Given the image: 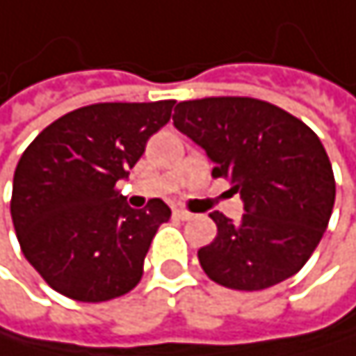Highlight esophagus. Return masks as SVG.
<instances>
[{"label": "esophagus", "mask_w": 356, "mask_h": 356, "mask_svg": "<svg viewBox=\"0 0 356 356\" xmlns=\"http://www.w3.org/2000/svg\"><path fill=\"white\" fill-rule=\"evenodd\" d=\"M175 215L179 217L181 221H190V219L194 217V213H190V211H186V209H177V211H175Z\"/></svg>", "instance_id": "esophagus-1"}]
</instances>
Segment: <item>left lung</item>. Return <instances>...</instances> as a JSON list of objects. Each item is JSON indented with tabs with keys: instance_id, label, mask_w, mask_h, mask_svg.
<instances>
[{
	"instance_id": "left-lung-1",
	"label": "left lung",
	"mask_w": 356,
	"mask_h": 356,
	"mask_svg": "<svg viewBox=\"0 0 356 356\" xmlns=\"http://www.w3.org/2000/svg\"><path fill=\"white\" fill-rule=\"evenodd\" d=\"M172 124L200 145L213 177L241 194V221L213 211L217 236L198 251L211 281L238 291L268 289L314 253L336 200L321 139L285 109L251 97H209L175 107Z\"/></svg>"
}]
</instances>
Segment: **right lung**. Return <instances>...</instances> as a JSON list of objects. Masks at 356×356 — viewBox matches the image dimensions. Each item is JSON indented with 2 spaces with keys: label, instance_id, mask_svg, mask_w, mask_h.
I'll return each mask as SVG.
<instances>
[{
  "label": "right lung",
  "instance_id": "obj_1",
  "mask_svg": "<svg viewBox=\"0 0 356 356\" xmlns=\"http://www.w3.org/2000/svg\"><path fill=\"white\" fill-rule=\"evenodd\" d=\"M175 101L97 103L65 113L33 139L14 170L10 213L20 249L44 281L78 302L137 287L170 209H131L115 190L170 120Z\"/></svg>",
  "mask_w": 356,
  "mask_h": 356
}]
</instances>
